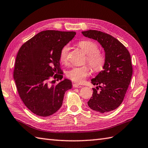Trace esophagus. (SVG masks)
<instances>
[{"label": "esophagus", "mask_w": 148, "mask_h": 148, "mask_svg": "<svg viewBox=\"0 0 148 148\" xmlns=\"http://www.w3.org/2000/svg\"><path fill=\"white\" fill-rule=\"evenodd\" d=\"M73 87L74 88H81L82 86L78 84H73Z\"/></svg>", "instance_id": "esophagus-1"}]
</instances>
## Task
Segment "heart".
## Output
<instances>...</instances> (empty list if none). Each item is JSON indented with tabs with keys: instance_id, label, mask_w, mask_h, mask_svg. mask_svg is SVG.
<instances>
[{
	"instance_id": "b5f03b06",
	"label": "heart",
	"mask_w": 148,
	"mask_h": 148,
	"mask_svg": "<svg viewBox=\"0 0 148 148\" xmlns=\"http://www.w3.org/2000/svg\"><path fill=\"white\" fill-rule=\"evenodd\" d=\"M78 46L82 50L87 56L85 63H88L95 72H99L103 70L106 61V56L99 51L97 44L92 40H84L78 43ZM69 47L68 45L61 49L60 54L61 62L67 64L69 61ZM90 73V68L88 65L80 67H73L66 72V76L69 79L77 83H82Z\"/></svg>"
}]
</instances>
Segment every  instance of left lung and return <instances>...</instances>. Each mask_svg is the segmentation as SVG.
Here are the masks:
<instances>
[{
	"label": "left lung",
	"instance_id": "obj_1",
	"mask_svg": "<svg viewBox=\"0 0 148 148\" xmlns=\"http://www.w3.org/2000/svg\"><path fill=\"white\" fill-rule=\"evenodd\" d=\"M85 37L96 40L105 51L104 70L91 80L98 85L87 102L92 110L104 113L116 109L122 103L132 75L130 54L127 49L113 36L101 31L82 32Z\"/></svg>",
	"mask_w": 148,
	"mask_h": 148
}]
</instances>
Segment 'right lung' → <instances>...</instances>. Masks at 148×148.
Segmentation results:
<instances>
[{"label":"right lung","instance_id":"1","mask_svg":"<svg viewBox=\"0 0 148 148\" xmlns=\"http://www.w3.org/2000/svg\"><path fill=\"white\" fill-rule=\"evenodd\" d=\"M75 35V32L42 31L19 49L13 73L16 88L25 106L38 116H49L56 112L66 91L71 88L70 80L55 85H51L54 81L49 80L63 78L60 51Z\"/></svg>","mask_w":148,"mask_h":148}]
</instances>
